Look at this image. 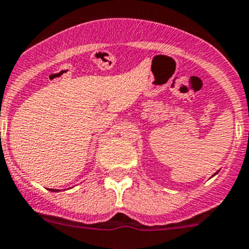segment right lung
I'll use <instances>...</instances> for the list:
<instances>
[{
	"instance_id": "1",
	"label": "right lung",
	"mask_w": 249,
	"mask_h": 249,
	"mask_svg": "<svg viewBox=\"0 0 249 249\" xmlns=\"http://www.w3.org/2000/svg\"><path fill=\"white\" fill-rule=\"evenodd\" d=\"M51 191H57V190H51Z\"/></svg>"
}]
</instances>
